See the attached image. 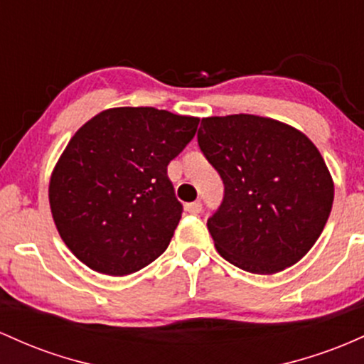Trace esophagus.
Here are the masks:
<instances>
[{"label": "esophagus", "mask_w": 364, "mask_h": 364, "mask_svg": "<svg viewBox=\"0 0 364 364\" xmlns=\"http://www.w3.org/2000/svg\"><path fill=\"white\" fill-rule=\"evenodd\" d=\"M186 211H189V213H193V215L201 213V211H203V203H201V201L187 203V204H186Z\"/></svg>", "instance_id": "obj_1"}]
</instances>
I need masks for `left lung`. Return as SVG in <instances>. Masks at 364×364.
I'll return each mask as SVG.
<instances>
[{
  "instance_id": "1",
  "label": "left lung",
  "mask_w": 364,
  "mask_h": 364,
  "mask_svg": "<svg viewBox=\"0 0 364 364\" xmlns=\"http://www.w3.org/2000/svg\"><path fill=\"white\" fill-rule=\"evenodd\" d=\"M198 144L223 182L208 218L220 255L258 275L297 263L323 232L333 182L299 130L256 115L203 118Z\"/></svg>"
}]
</instances>
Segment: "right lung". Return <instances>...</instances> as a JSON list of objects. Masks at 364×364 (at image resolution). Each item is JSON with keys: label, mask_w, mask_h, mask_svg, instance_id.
<instances>
[{"label": "right lung", "mask_w": 364, "mask_h": 364, "mask_svg": "<svg viewBox=\"0 0 364 364\" xmlns=\"http://www.w3.org/2000/svg\"><path fill=\"white\" fill-rule=\"evenodd\" d=\"M198 124L125 106L77 130L51 175L50 204L61 239L84 264L124 277L165 252L183 211L166 166Z\"/></svg>", "instance_id": "obj_1"}]
</instances>
